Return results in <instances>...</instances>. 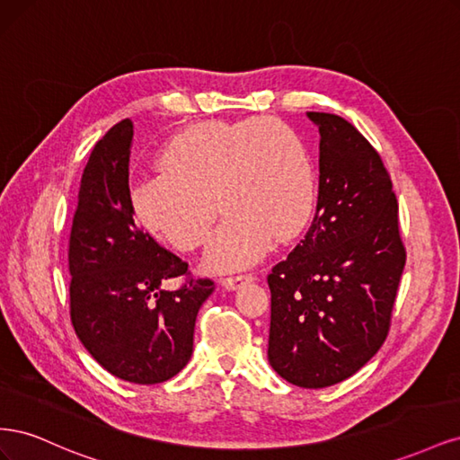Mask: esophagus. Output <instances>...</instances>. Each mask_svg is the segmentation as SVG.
<instances>
[{
  "instance_id": "obj_1",
  "label": "esophagus",
  "mask_w": 460,
  "mask_h": 460,
  "mask_svg": "<svg viewBox=\"0 0 460 460\" xmlns=\"http://www.w3.org/2000/svg\"><path fill=\"white\" fill-rule=\"evenodd\" d=\"M253 274L252 272H243V274H234V276H225L222 278V286H225L226 289H235L238 286L245 284V282H252L253 280Z\"/></svg>"
}]
</instances>
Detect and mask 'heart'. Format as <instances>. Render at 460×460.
I'll return each instance as SVG.
<instances>
[{
	"instance_id": "1",
	"label": "heart",
	"mask_w": 460,
	"mask_h": 460,
	"mask_svg": "<svg viewBox=\"0 0 460 460\" xmlns=\"http://www.w3.org/2000/svg\"><path fill=\"white\" fill-rule=\"evenodd\" d=\"M161 172L130 184L134 218L178 252H193L211 232L205 267L232 270L261 259L274 240H291L316 207V172L297 130L274 117L199 122L159 151Z\"/></svg>"
}]
</instances>
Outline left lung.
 Wrapping results in <instances>:
<instances>
[{
	"instance_id": "left-lung-1",
	"label": "left lung",
	"mask_w": 460,
	"mask_h": 460,
	"mask_svg": "<svg viewBox=\"0 0 460 460\" xmlns=\"http://www.w3.org/2000/svg\"><path fill=\"white\" fill-rule=\"evenodd\" d=\"M307 115L320 132L316 215L267 276L269 363L289 384L318 389L349 378L378 353L407 252L378 151L345 119Z\"/></svg>"
}]
</instances>
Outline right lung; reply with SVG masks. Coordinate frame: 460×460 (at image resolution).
Masks as SVG:
<instances>
[{"instance_id":"1","label":"right lung","mask_w":460,"mask_h":460,"mask_svg":"<svg viewBox=\"0 0 460 460\" xmlns=\"http://www.w3.org/2000/svg\"><path fill=\"white\" fill-rule=\"evenodd\" d=\"M134 127L115 124L95 144L82 174L68 238L71 323L107 372L132 384H161L182 370L211 278H193L188 262L136 225L128 201ZM182 279L176 290L160 286Z\"/></svg>"}]
</instances>
